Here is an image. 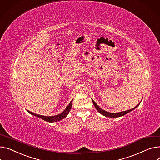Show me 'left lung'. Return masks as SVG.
<instances>
[{
  "label": "left lung",
  "instance_id": "8db88e82",
  "mask_svg": "<svg viewBox=\"0 0 160 160\" xmlns=\"http://www.w3.org/2000/svg\"><path fill=\"white\" fill-rule=\"evenodd\" d=\"M92 103H93V104H94V105L95 108L97 109V111H98L100 114H102V115H103V116H107V117H111V118H116V117H120V116H123V115L126 114L127 113L129 112H130V111H131L132 110L134 109H135L136 108H137L138 106L139 105H140V103L139 104L137 105L136 106V107H134V108H132V109H130V110H127V111H122V112H120L111 113V112H109L105 111H104V110H102V109H100V108H99V106L94 102V101L93 100H92Z\"/></svg>",
  "mask_w": 160,
  "mask_h": 160
}]
</instances>
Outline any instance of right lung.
Wrapping results in <instances>:
<instances>
[{
    "label": "right lung",
    "mask_w": 160,
    "mask_h": 160,
    "mask_svg": "<svg viewBox=\"0 0 160 160\" xmlns=\"http://www.w3.org/2000/svg\"><path fill=\"white\" fill-rule=\"evenodd\" d=\"M72 103V100H71L70 102L69 105L66 107V109L63 111L61 114H59L54 116H42V115L35 114V113L32 112H30L29 111H28V112H29L32 115H34V116H36L37 117H39V118H42V120H45L46 122H55L60 121V120L63 119L64 118H66V117L67 116V115L68 114V113L69 112L71 109Z\"/></svg>",
    "instance_id": "right-lung-1"
}]
</instances>
